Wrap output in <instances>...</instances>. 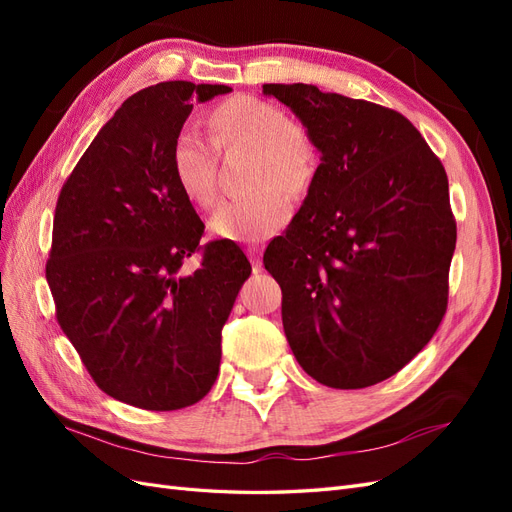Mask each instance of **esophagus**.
Returning <instances> with one entry per match:
<instances>
[{"instance_id":"esophagus-1","label":"esophagus","mask_w":512,"mask_h":512,"mask_svg":"<svg viewBox=\"0 0 512 512\" xmlns=\"http://www.w3.org/2000/svg\"><path fill=\"white\" fill-rule=\"evenodd\" d=\"M247 256H250V260H252V267L258 271L262 267V250H260V247H256V245L247 247Z\"/></svg>"}]
</instances>
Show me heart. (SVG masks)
<instances>
[{"label":"heart","instance_id":"b5f03b06","mask_svg":"<svg viewBox=\"0 0 512 512\" xmlns=\"http://www.w3.org/2000/svg\"><path fill=\"white\" fill-rule=\"evenodd\" d=\"M209 128L220 145L254 149V192L222 200L209 228L215 237L258 243L280 230L288 215V200L277 191L301 194L314 181L318 151L301 123L286 117L280 106L254 96L224 100L209 113ZM170 166L181 192L192 203L209 207L215 200V145L194 128H181L170 149Z\"/></svg>","mask_w":512,"mask_h":512}]
</instances>
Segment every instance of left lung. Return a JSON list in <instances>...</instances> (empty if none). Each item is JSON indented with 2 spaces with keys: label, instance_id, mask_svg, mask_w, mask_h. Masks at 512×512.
I'll use <instances>...</instances> for the list:
<instances>
[{
  "label": "left lung",
  "instance_id": "1",
  "mask_svg": "<svg viewBox=\"0 0 512 512\" xmlns=\"http://www.w3.org/2000/svg\"><path fill=\"white\" fill-rule=\"evenodd\" d=\"M262 94L320 153L299 213L265 252L286 339L320 384L365 389L410 363L446 312L457 241L446 170L391 108L305 83Z\"/></svg>",
  "mask_w": 512,
  "mask_h": 512
}]
</instances>
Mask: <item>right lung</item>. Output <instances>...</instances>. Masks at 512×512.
Listing matches in <instances>:
<instances>
[{"label": "right lung", "mask_w": 512, "mask_h": 512, "mask_svg": "<svg viewBox=\"0 0 512 512\" xmlns=\"http://www.w3.org/2000/svg\"><path fill=\"white\" fill-rule=\"evenodd\" d=\"M226 85L166 81L121 104L61 188L46 282L57 322L100 389L143 410H181L218 378L222 329L252 265L232 241L203 247L170 149L194 102Z\"/></svg>", "instance_id": "1"}]
</instances>
